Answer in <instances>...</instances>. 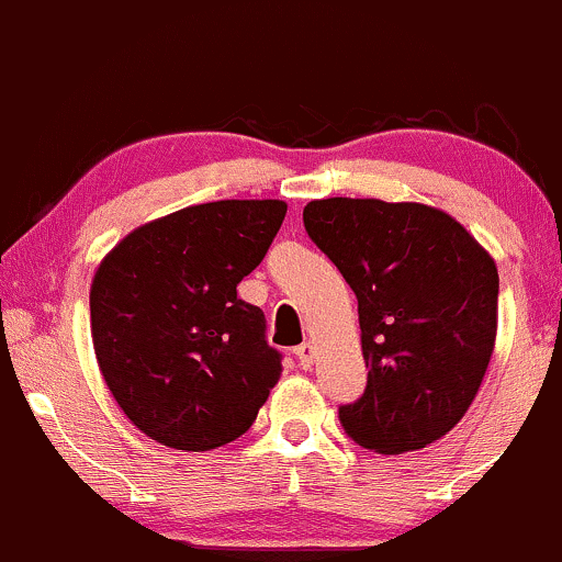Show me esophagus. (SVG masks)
Wrapping results in <instances>:
<instances>
[{"mask_svg": "<svg viewBox=\"0 0 562 562\" xmlns=\"http://www.w3.org/2000/svg\"><path fill=\"white\" fill-rule=\"evenodd\" d=\"M294 355H296V360H300V366L305 368H313V360H315V347L310 345V341H305V345H300L294 349Z\"/></svg>", "mask_w": 562, "mask_h": 562, "instance_id": "34e87169", "label": "esophagus"}]
</instances>
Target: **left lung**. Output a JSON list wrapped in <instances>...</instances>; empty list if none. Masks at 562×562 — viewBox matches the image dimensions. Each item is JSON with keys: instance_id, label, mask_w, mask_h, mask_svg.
Wrapping results in <instances>:
<instances>
[{"instance_id": "obj_1", "label": "left lung", "mask_w": 562, "mask_h": 562, "mask_svg": "<svg viewBox=\"0 0 562 562\" xmlns=\"http://www.w3.org/2000/svg\"><path fill=\"white\" fill-rule=\"evenodd\" d=\"M307 236L358 296L368 384L339 407L366 450L402 454L458 426L497 336V266L452 215L418 202L331 200L302 213Z\"/></svg>"}]
</instances>
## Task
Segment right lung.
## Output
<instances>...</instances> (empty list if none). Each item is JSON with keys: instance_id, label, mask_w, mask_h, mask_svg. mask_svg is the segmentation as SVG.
<instances>
[{"instance_id": "right-lung-1", "label": "right lung", "mask_w": 562, "mask_h": 562, "mask_svg": "<svg viewBox=\"0 0 562 562\" xmlns=\"http://www.w3.org/2000/svg\"><path fill=\"white\" fill-rule=\"evenodd\" d=\"M286 202L194 204L131 231L91 281L99 371L138 431L204 452L239 439L279 384L266 315L236 286L266 257Z\"/></svg>"}]
</instances>
